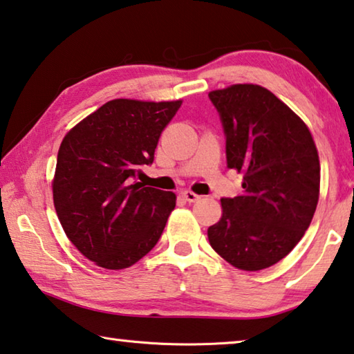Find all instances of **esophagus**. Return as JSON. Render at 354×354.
Segmentation results:
<instances>
[{
  "label": "esophagus",
  "mask_w": 354,
  "mask_h": 354,
  "mask_svg": "<svg viewBox=\"0 0 354 354\" xmlns=\"http://www.w3.org/2000/svg\"><path fill=\"white\" fill-rule=\"evenodd\" d=\"M181 195H183V198L186 200V201H189V203H194V201H197L200 197L197 194H194V192H190V190H183L181 192Z\"/></svg>",
  "instance_id": "esophagus-1"
}]
</instances>
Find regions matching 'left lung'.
<instances>
[{
	"label": "left lung",
	"mask_w": 354,
	"mask_h": 354,
	"mask_svg": "<svg viewBox=\"0 0 354 354\" xmlns=\"http://www.w3.org/2000/svg\"><path fill=\"white\" fill-rule=\"evenodd\" d=\"M225 133L227 167L244 173L243 194L222 198V217L207 239L223 260L244 271L276 265L312 222L319 160L307 126L258 85L211 91Z\"/></svg>",
	"instance_id": "obj_1"
}]
</instances>
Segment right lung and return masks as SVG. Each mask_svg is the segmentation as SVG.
Here are the masks:
<instances>
[{
  "label": "right lung",
  "instance_id": "obj_1",
  "mask_svg": "<svg viewBox=\"0 0 354 354\" xmlns=\"http://www.w3.org/2000/svg\"><path fill=\"white\" fill-rule=\"evenodd\" d=\"M181 100L115 99L72 129L56 159L53 203L71 243L100 268L132 266L154 248L176 195L136 176L154 160Z\"/></svg>",
  "mask_w": 354,
  "mask_h": 354
}]
</instances>
